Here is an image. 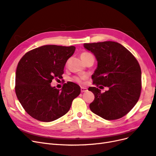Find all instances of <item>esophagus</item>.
<instances>
[{
  "mask_svg": "<svg viewBox=\"0 0 156 156\" xmlns=\"http://www.w3.org/2000/svg\"><path fill=\"white\" fill-rule=\"evenodd\" d=\"M81 92H86L87 91V88H84V87H81Z\"/></svg>",
  "mask_w": 156,
  "mask_h": 156,
  "instance_id": "obj_1",
  "label": "esophagus"
}]
</instances>
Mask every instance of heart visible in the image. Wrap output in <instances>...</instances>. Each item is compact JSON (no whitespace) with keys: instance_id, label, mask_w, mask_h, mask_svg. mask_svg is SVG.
<instances>
[{"instance_id":"obj_1","label":"heart","mask_w":156,"mask_h":156,"mask_svg":"<svg viewBox=\"0 0 156 156\" xmlns=\"http://www.w3.org/2000/svg\"><path fill=\"white\" fill-rule=\"evenodd\" d=\"M90 56H92V55L90 53H88V52H83V53H82L81 54V58L82 60L83 61L84 60H85ZM84 79H85V76H84V75H81V76H79V77L75 76L73 78V81H75V82H77V83H81L83 80H84Z\"/></svg>"}]
</instances>
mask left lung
Returning <instances> with one entry per match:
<instances>
[{
  "label": "left lung",
  "mask_w": 156,
  "mask_h": 156,
  "mask_svg": "<svg viewBox=\"0 0 156 156\" xmlns=\"http://www.w3.org/2000/svg\"><path fill=\"white\" fill-rule=\"evenodd\" d=\"M98 61L89 87L95 98L90 108L105 120L119 119L137 103L141 92V69L137 60L130 51L115 41L84 44ZM102 85L108 90L101 93L97 87ZM102 87H103L101 86Z\"/></svg>",
  "instance_id": "obj_1"
}]
</instances>
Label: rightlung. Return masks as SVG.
<instances>
[{
    "instance_id": "add662e5",
    "label": "right lung",
    "mask_w": 156,
    "mask_h": 156,
    "mask_svg": "<svg viewBox=\"0 0 156 156\" xmlns=\"http://www.w3.org/2000/svg\"><path fill=\"white\" fill-rule=\"evenodd\" d=\"M74 46L47 45L23 56L16 73L15 90L23 108L30 116L49 122L66 114L81 88L72 82L61 90L51 86L52 80L62 78L64 66L74 53Z\"/></svg>"
}]
</instances>
